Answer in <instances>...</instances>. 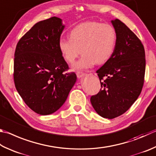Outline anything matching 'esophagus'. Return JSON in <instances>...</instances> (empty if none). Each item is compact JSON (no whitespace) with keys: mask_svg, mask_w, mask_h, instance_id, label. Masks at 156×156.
<instances>
[{"mask_svg":"<svg viewBox=\"0 0 156 156\" xmlns=\"http://www.w3.org/2000/svg\"><path fill=\"white\" fill-rule=\"evenodd\" d=\"M84 75H85V73H83V72H77V73H76V76H77V77L78 78L84 77Z\"/></svg>","mask_w":156,"mask_h":156,"instance_id":"34e87169","label":"esophagus"}]
</instances>
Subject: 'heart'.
<instances>
[{
	"instance_id": "heart-1",
	"label": "heart",
	"mask_w": 156,
	"mask_h": 156,
	"mask_svg": "<svg viewBox=\"0 0 156 156\" xmlns=\"http://www.w3.org/2000/svg\"><path fill=\"white\" fill-rule=\"evenodd\" d=\"M116 41V31L111 25L87 22L73 28L69 39H59L58 48L68 63H73L81 51L83 56L72 66L73 70L81 71L108 61L114 53Z\"/></svg>"
}]
</instances>
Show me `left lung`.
<instances>
[{
  "label": "left lung",
  "mask_w": 156,
  "mask_h": 156,
  "mask_svg": "<svg viewBox=\"0 0 156 156\" xmlns=\"http://www.w3.org/2000/svg\"><path fill=\"white\" fill-rule=\"evenodd\" d=\"M116 31L115 49L108 61L96 73L101 89L90 98L93 108L104 118L114 119L128 110L142 90L145 72L143 45L126 25L111 21Z\"/></svg>",
  "instance_id": "obj_1"
}]
</instances>
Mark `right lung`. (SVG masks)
Listing matches in <instances>:
<instances>
[{
  "label": "right lung",
  "instance_id": "obj_1",
  "mask_svg": "<svg viewBox=\"0 0 156 156\" xmlns=\"http://www.w3.org/2000/svg\"><path fill=\"white\" fill-rule=\"evenodd\" d=\"M65 28L52 17L36 23L20 39L14 55L13 79L22 100L37 114H52L63 105L74 85V72L58 48Z\"/></svg>",
  "mask_w": 156,
  "mask_h": 156
}]
</instances>
